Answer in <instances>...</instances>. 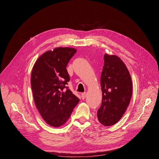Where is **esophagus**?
<instances>
[{
	"mask_svg": "<svg viewBox=\"0 0 159 159\" xmlns=\"http://www.w3.org/2000/svg\"><path fill=\"white\" fill-rule=\"evenodd\" d=\"M81 97L82 99H84L86 97V93H82L81 94Z\"/></svg>",
	"mask_w": 159,
	"mask_h": 159,
	"instance_id": "1",
	"label": "esophagus"
}]
</instances>
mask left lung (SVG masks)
Returning <instances> with one entry per match:
<instances>
[{
    "mask_svg": "<svg viewBox=\"0 0 159 159\" xmlns=\"http://www.w3.org/2000/svg\"><path fill=\"white\" fill-rule=\"evenodd\" d=\"M101 77L102 104L97 117L102 125L110 126L123 116L132 95V81L126 65L116 55L105 54Z\"/></svg>",
    "mask_w": 159,
    "mask_h": 159,
    "instance_id": "obj_1",
    "label": "left lung"
}]
</instances>
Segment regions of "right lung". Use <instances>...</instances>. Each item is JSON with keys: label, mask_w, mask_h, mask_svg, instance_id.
Wrapping results in <instances>:
<instances>
[{"label": "right lung", "mask_w": 159, "mask_h": 159, "mask_svg": "<svg viewBox=\"0 0 159 159\" xmlns=\"http://www.w3.org/2000/svg\"><path fill=\"white\" fill-rule=\"evenodd\" d=\"M76 52L71 48H56L39 57L32 70L35 106L46 122L55 128L66 122L79 102L66 86L70 80L66 66Z\"/></svg>", "instance_id": "1"}]
</instances>
